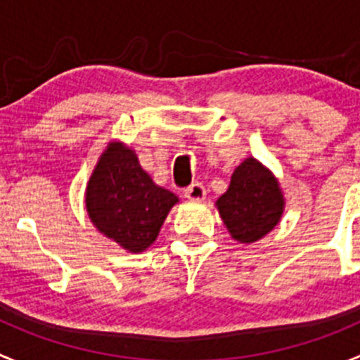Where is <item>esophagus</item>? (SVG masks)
<instances>
[{"label":"esophagus","instance_id":"obj_1","mask_svg":"<svg viewBox=\"0 0 360 360\" xmlns=\"http://www.w3.org/2000/svg\"><path fill=\"white\" fill-rule=\"evenodd\" d=\"M184 197L190 200H204L205 198V188L200 183H193L184 190Z\"/></svg>","mask_w":360,"mask_h":360}]
</instances>
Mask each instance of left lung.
Wrapping results in <instances>:
<instances>
[{
	"label": "left lung",
	"instance_id": "left-lung-1",
	"mask_svg": "<svg viewBox=\"0 0 360 360\" xmlns=\"http://www.w3.org/2000/svg\"><path fill=\"white\" fill-rule=\"evenodd\" d=\"M216 207L230 236L250 244L280 223L285 198L273 172L250 156L233 170L229 190L216 200Z\"/></svg>",
	"mask_w": 360,
	"mask_h": 360
}]
</instances>
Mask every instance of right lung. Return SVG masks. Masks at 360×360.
<instances>
[{"label": "right lung", "instance_id": "right-lung-1", "mask_svg": "<svg viewBox=\"0 0 360 360\" xmlns=\"http://www.w3.org/2000/svg\"><path fill=\"white\" fill-rule=\"evenodd\" d=\"M179 198L153 183L134 149L110 142L86 188V211L93 225L131 253L148 250Z\"/></svg>", "mask_w": 360, "mask_h": 360}]
</instances>
